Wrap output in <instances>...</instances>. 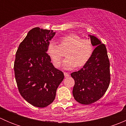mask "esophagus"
<instances>
[{
    "mask_svg": "<svg viewBox=\"0 0 126 126\" xmlns=\"http://www.w3.org/2000/svg\"><path fill=\"white\" fill-rule=\"evenodd\" d=\"M64 77H65L66 78H67V77H68L69 76V73H68V72H64Z\"/></svg>",
    "mask_w": 126,
    "mask_h": 126,
    "instance_id": "1",
    "label": "esophagus"
}]
</instances>
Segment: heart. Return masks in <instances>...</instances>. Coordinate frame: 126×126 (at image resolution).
<instances>
[{"instance_id":"obj_1","label":"heart","mask_w":126,"mask_h":126,"mask_svg":"<svg viewBox=\"0 0 126 126\" xmlns=\"http://www.w3.org/2000/svg\"><path fill=\"white\" fill-rule=\"evenodd\" d=\"M66 50V58L63 65L66 69H72L76 66H84L90 60L93 52V46L88 39L81 38L76 34L71 33L58 39V46L50 41L46 48V53L56 68L60 67L61 61Z\"/></svg>"}]
</instances>
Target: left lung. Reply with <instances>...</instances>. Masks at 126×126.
<instances>
[{"label":"left lung","mask_w":126,"mask_h":126,"mask_svg":"<svg viewBox=\"0 0 126 126\" xmlns=\"http://www.w3.org/2000/svg\"><path fill=\"white\" fill-rule=\"evenodd\" d=\"M94 50L90 60L79 71L71 73L75 81L72 94L80 104L89 105L104 95L110 82V62L105 44L88 35Z\"/></svg>","instance_id":"obj_1"}]
</instances>
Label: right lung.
<instances>
[{"instance_id": "right-lung-1", "label": "right lung", "mask_w": 126, "mask_h": 126, "mask_svg": "<svg viewBox=\"0 0 126 126\" xmlns=\"http://www.w3.org/2000/svg\"><path fill=\"white\" fill-rule=\"evenodd\" d=\"M53 30L35 27L30 30L19 46L14 71L17 88L22 97L32 105L43 108L54 101L56 91L64 79L46 53Z\"/></svg>"}]
</instances>
